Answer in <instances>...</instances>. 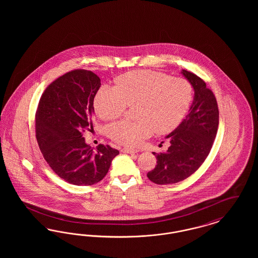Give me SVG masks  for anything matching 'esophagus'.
I'll list each match as a JSON object with an SVG mask.
<instances>
[{"instance_id": "obj_1", "label": "esophagus", "mask_w": 258, "mask_h": 258, "mask_svg": "<svg viewBox=\"0 0 258 258\" xmlns=\"http://www.w3.org/2000/svg\"><path fill=\"white\" fill-rule=\"evenodd\" d=\"M122 152L125 154H136L138 152V150L136 149H128V148H123L122 149Z\"/></svg>"}]
</instances>
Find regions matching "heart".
Masks as SVG:
<instances>
[{
    "mask_svg": "<svg viewBox=\"0 0 258 258\" xmlns=\"http://www.w3.org/2000/svg\"><path fill=\"white\" fill-rule=\"evenodd\" d=\"M117 87H100L94 106L104 121L119 118L128 106L135 108L136 122L121 121L109 126L111 138L133 147L156 132L170 133L182 122L192 99V88L184 78H171L152 71H137L116 79Z\"/></svg>",
    "mask_w": 258,
    "mask_h": 258,
    "instance_id": "b5f03b06",
    "label": "heart"
}]
</instances>
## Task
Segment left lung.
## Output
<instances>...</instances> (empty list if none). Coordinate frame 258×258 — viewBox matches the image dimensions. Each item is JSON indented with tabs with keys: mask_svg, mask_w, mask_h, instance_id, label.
Here are the masks:
<instances>
[{
	"mask_svg": "<svg viewBox=\"0 0 258 258\" xmlns=\"http://www.w3.org/2000/svg\"><path fill=\"white\" fill-rule=\"evenodd\" d=\"M181 74L194 88L195 97L188 114L166 136L168 150L153 153L158 164L147 177L155 184H175L197 171L208 157L218 132L219 108L213 92L196 74L184 70Z\"/></svg>",
	"mask_w": 258,
	"mask_h": 258,
	"instance_id": "obj_1",
	"label": "left lung"
}]
</instances>
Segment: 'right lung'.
I'll return each mask as SVG.
<instances>
[{"instance_id": "right-lung-1", "label": "right lung", "mask_w": 258, "mask_h": 258, "mask_svg": "<svg viewBox=\"0 0 258 258\" xmlns=\"http://www.w3.org/2000/svg\"><path fill=\"white\" fill-rule=\"evenodd\" d=\"M100 85L97 74L75 70L53 81L38 102L37 144L52 170L70 184H97L119 155L109 145L91 147L82 135L93 126L94 98Z\"/></svg>"}]
</instances>
